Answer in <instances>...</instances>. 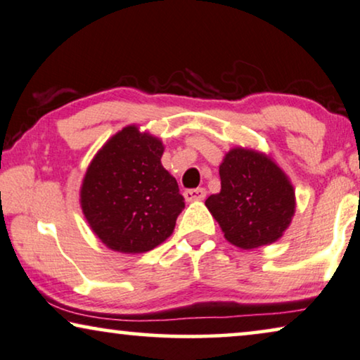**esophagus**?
<instances>
[{"mask_svg": "<svg viewBox=\"0 0 360 360\" xmlns=\"http://www.w3.org/2000/svg\"><path fill=\"white\" fill-rule=\"evenodd\" d=\"M207 195V191L204 187H197V189H187L184 191V199L187 202H195V200H204Z\"/></svg>", "mask_w": 360, "mask_h": 360, "instance_id": "obj_1", "label": "esophagus"}]
</instances>
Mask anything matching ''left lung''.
I'll return each instance as SVG.
<instances>
[{"label":"left lung","mask_w":360,"mask_h":360,"mask_svg":"<svg viewBox=\"0 0 360 360\" xmlns=\"http://www.w3.org/2000/svg\"><path fill=\"white\" fill-rule=\"evenodd\" d=\"M221 189L205 205L226 241L241 250L281 240L295 215V189L269 155L235 146L220 165Z\"/></svg>","instance_id":"obj_1"}]
</instances>
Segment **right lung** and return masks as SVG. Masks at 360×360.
Listing matches in <instances>:
<instances>
[{
  "label": "right lung",
  "mask_w": 360,
  "mask_h": 360,
  "mask_svg": "<svg viewBox=\"0 0 360 360\" xmlns=\"http://www.w3.org/2000/svg\"><path fill=\"white\" fill-rule=\"evenodd\" d=\"M163 151L158 136L127 125L91 160L79 204L89 229L109 250L146 252L174 231L184 197L161 165Z\"/></svg>",
  "instance_id": "obj_1"
}]
</instances>
